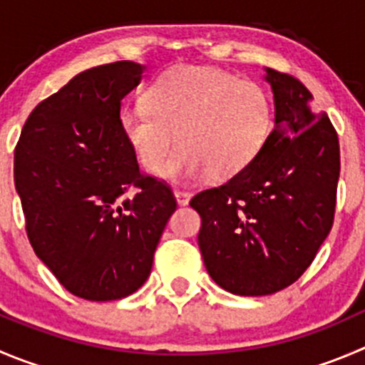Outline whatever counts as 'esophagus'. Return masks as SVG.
I'll return each mask as SVG.
<instances>
[{
    "instance_id": "obj_1",
    "label": "esophagus",
    "mask_w": 365,
    "mask_h": 365,
    "mask_svg": "<svg viewBox=\"0 0 365 365\" xmlns=\"http://www.w3.org/2000/svg\"><path fill=\"white\" fill-rule=\"evenodd\" d=\"M173 195H175V200L179 206H186V204L190 202V199H192V193L182 192V190H175V192H173Z\"/></svg>"
}]
</instances>
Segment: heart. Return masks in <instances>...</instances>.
<instances>
[{
    "mask_svg": "<svg viewBox=\"0 0 365 365\" xmlns=\"http://www.w3.org/2000/svg\"><path fill=\"white\" fill-rule=\"evenodd\" d=\"M121 133L138 161L175 182L225 180L256 161L272 133V102L262 86L215 68L185 66L159 76L147 102L121 113Z\"/></svg>",
    "mask_w": 365,
    "mask_h": 365,
    "instance_id": "b5f03b06",
    "label": "heart"
}]
</instances>
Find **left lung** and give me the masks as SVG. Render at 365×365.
Listing matches in <instances>:
<instances>
[{
  "instance_id": "1",
  "label": "left lung",
  "mask_w": 365,
  "mask_h": 365,
  "mask_svg": "<svg viewBox=\"0 0 365 365\" xmlns=\"http://www.w3.org/2000/svg\"><path fill=\"white\" fill-rule=\"evenodd\" d=\"M274 128L256 161L197 193L199 247L211 279L237 296H269L310 267L333 225L339 138L297 78L265 68Z\"/></svg>"
}]
</instances>
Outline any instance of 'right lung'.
Segmentation results:
<instances>
[{
    "label": "right lung",
    "instance_id": "right-lung-1",
    "mask_svg": "<svg viewBox=\"0 0 365 365\" xmlns=\"http://www.w3.org/2000/svg\"><path fill=\"white\" fill-rule=\"evenodd\" d=\"M143 71L120 61L78 73L32 110L14 152L30 244L82 299L136 292L177 207L165 182L140 172L121 133V100ZM130 187L138 192L127 200Z\"/></svg>",
    "mask_w": 365,
    "mask_h": 365
}]
</instances>
